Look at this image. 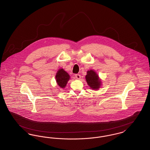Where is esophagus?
Instances as JSON below:
<instances>
[{
	"label": "esophagus",
	"instance_id": "esophagus-1",
	"mask_svg": "<svg viewBox=\"0 0 150 150\" xmlns=\"http://www.w3.org/2000/svg\"><path fill=\"white\" fill-rule=\"evenodd\" d=\"M75 78L77 79H80L81 78V76L79 74H75Z\"/></svg>",
	"mask_w": 150,
	"mask_h": 150
}]
</instances>
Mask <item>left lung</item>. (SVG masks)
I'll return each instance as SVG.
<instances>
[{
	"instance_id": "8db88e82",
	"label": "left lung",
	"mask_w": 150,
	"mask_h": 150,
	"mask_svg": "<svg viewBox=\"0 0 150 150\" xmlns=\"http://www.w3.org/2000/svg\"><path fill=\"white\" fill-rule=\"evenodd\" d=\"M86 82L92 89H98L100 86V81L98 75L93 70L87 71L86 76Z\"/></svg>"
}]
</instances>
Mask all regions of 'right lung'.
<instances>
[{
    "label": "right lung",
    "mask_w": 150,
    "mask_h": 150,
    "mask_svg": "<svg viewBox=\"0 0 150 150\" xmlns=\"http://www.w3.org/2000/svg\"><path fill=\"white\" fill-rule=\"evenodd\" d=\"M56 79L58 85L61 88H64L67 81L70 79L69 75L64 70V69H59L57 72L56 75Z\"/></svg>",
    "instance_id": "add662e5"
}]
</instances>
